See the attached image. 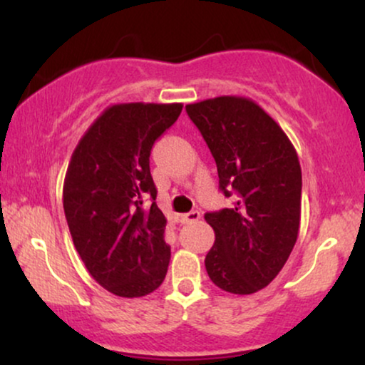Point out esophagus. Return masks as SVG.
I'll list each match as a JSON object with an SVG mask.
<instances>
[{"label":"esophagus","mask_w":365,"mask_h":365,"mask_svg":"<svg viewBox=\"0 0 365 365\" xmlns=\"http://www.w3.org/2000/svg\"><path fill=\"white\" fill-rule=\"evenodd\" d=\"M199 219H201V212L199 211H191V212H187V214H184L182 216V221L186 222V224H192V222H197Z\"/></svg>","instance_id":"obj_1"}]
</instances>
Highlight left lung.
<instances>
[{
    "mask_svg": "<svg viewBox=\"0 0 365 365\" xmlns=\"http://www.w3.org/2000/svg\"><path fill=\"white\" fill-rule=\"evenodd\" d=\"M216 161L219 187L237 196L207 212L216 241L206 271L222 291L269 286L291 256L301 226V164L282 128L251 98L217 96L186 106Z\"/></svg>",
    "mask_w": 365,
    "mask_h": 365,
    "instance_id": "8db88e82",
    "label": "left lung"
}]
</instances>
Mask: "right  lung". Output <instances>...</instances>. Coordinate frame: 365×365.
I'll return each mask as SVG.
<instances>
[{"instance_id": "1", "label": "right lung", "mask_w": 365, "mask_h": 365, "mask_svg": "<svg viewBox=\"0 0 365 365\" xmlns=\"http://www.w3.org/2000/svg\"><path fill=\"white\" fill-rule=\"evenodd\" d=\"M181 111V103L111 104L68 164L63 207L74 247L94 281L114 296H148L166 277L168 221L156 204L149 156ZM146 197L153 202L144 208Z\"/></svg>"}]
</instances>
